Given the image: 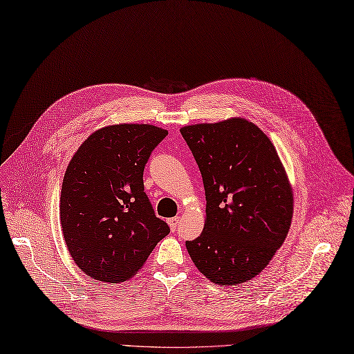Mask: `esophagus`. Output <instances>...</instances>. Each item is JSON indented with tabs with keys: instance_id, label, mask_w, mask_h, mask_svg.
<instances>
[{
	"instance_id": "1",
	"label": "esophagus",
	"mask_w": 354,
	"mask_h": 354,
	"mask_svg": "<svg viewBox=\"0 0 354 354\" xmlns=\"http://www.w3.org/2000/svg\"><path fill=\"white\" fill-rule=\"evenodd\" d=\"M167 223L170 226V230L175 232L180 223V218L179 217H172V218H167Z\"/></svg>"
}]
</instances>
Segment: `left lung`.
<instances>
[{
    "instance_id": "1",
    "label": "left lung",
    "mask_w": 354,
    "mask_h": 354,
    "mask_svg": "<svg viewBox=\"0 0 354 354\" xmlns=\"http://www.w3.org/2000/svg\"><path fill=\"white\" fill-rule=\"evenodd\" d=\"M205 191V225L187 250L204 276L221 286L251 280L283 245L293 194L270 138L234 118L180 128Z\"/></svg>"
}]
</instances>
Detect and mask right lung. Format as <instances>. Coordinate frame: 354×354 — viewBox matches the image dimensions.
I'll use <instances>...</instances> for the list:
<instances>
[{
	"mask_svg": "<svg viewBox=\"0 0 354 354\" xmlns=\"http://www.w3.org/2000/svg\"><path fill=\"white\" fill-rule=\"evenodd\" d=\"M167 131L120 124L91 134L65 172L59 220L68 251L88 277L131 279L170 232L144 191L142 174Z\"/></svg>",
	"mask_w": 354,
	"mask_h": 354,
	"instance_id": "obj_1",
	"label": "right lung"
}]
</instances>
